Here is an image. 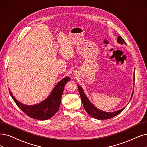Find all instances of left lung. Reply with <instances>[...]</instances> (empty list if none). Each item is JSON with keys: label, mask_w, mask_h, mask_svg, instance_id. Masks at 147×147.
<instances>
[{"label": "left lung", "mask_w": 147, "mask_h": 147, "mask_svg": "<svg viewBox=\"0 0 147 147\" xmlns=\"http://www.w3.org/2000/svg\"><path fill=\"white\" fill-rule=\"evenodd\" d=\"M117 41V43H120V44H121V45L127 44V43L125 42V40L122 39V37L120 36H118ZM133 82L134 84V74H133ZM77 85H78V88L79 94H80V96L81 97V100H82V104H83V105H84V107L85 108V111L87 112L91 117H93L94 119H99V120L100 119H101V120H104V119H108L114 117L115 116H117V115H119V113H121L125 109V108L126 107H125L124 108H122V109H121V110L113 111V112H106V111L100 110L98 109L97 108H96L90 101L87 96H86V94H85L82 86H81L79 84H77ZM133 92H134V90L132 93L130 100H131V99H132V97L133 95Z\"/></svg>", "instance_id": "8db88e82"}]
</instances>
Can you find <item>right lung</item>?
<instances>
[{
  "mask_svg": "<svg viewBox=\"0 0 147 147\" xmlns=\"http://www.w3.org/2000/svg\"><path fill=\"white\" fill-rule=\"evenodd\" d=\"M71 80L69 77H65L57 84L47 98L35 105H28L16 99L9 89V94L20 109L27 116L37 120L45 121L52 117L58 111L61 102V97L65 85Z\"/></svg>",
  "mask_w": 147,
  "mask_h": 147,
  "instance_id": "right-lung-1",
  "label": "right lung"
}]
</instances>
